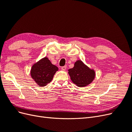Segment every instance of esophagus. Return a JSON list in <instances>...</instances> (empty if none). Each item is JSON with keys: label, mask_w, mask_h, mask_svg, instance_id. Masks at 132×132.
<instances>
[{"label": "esophagus", "mask_w": 132, "mask_h": 132, "mask_svg": "<svg viewBox=\"0 0 132 132\" xmlns=\"http://www.w3.org/2000/svg\"><path fill=\"white\" fill-rule=\"evenodd\" d=\"M61 69L62 70H65L67 69V67L66 66H63L61 67Z\"/></svg>", "instance_id": "esophagus-1"}]
</instances>
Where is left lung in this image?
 <instances>
[{"label": "left lung", "mask_w": 132, "mask_h": 132, "mask_svg": "<svg viewBox=\"0 0 132 132\" xmlns=\"http://www.w3.org/2000/svg\"><path fill=\"white\" fill-rule=\"evenodd\" d=\"M71 80L79 87H84L93 81L95 73L93 70L85 65L81 61H78L74 64L73 68L68 70Z\"/></svg>", "instance_id": "obj_1"}]
</instances>
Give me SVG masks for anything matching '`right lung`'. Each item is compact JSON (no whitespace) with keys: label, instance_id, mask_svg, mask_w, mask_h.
Wrapping results in <instances>:
<instances>
[{"label":"right lung","instance_id":"1","mask_svg":"<svg viewBox=\"0 0 132 132\" xmlns=\"http://www.w3.org/2000/svg\"><path fill=\"white\" fill-rule=\"evenodd\" d=\"M58 67L53 65L49 59L45 57L32 67L31 77L39 86H46L52 80Z\"/></svg>","mask_w":132,"mask_h":132}]
</instances>
